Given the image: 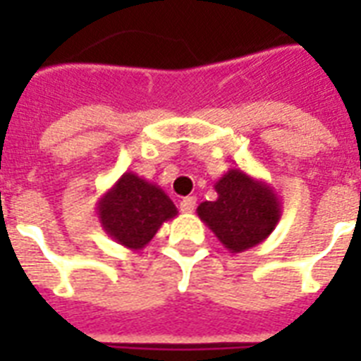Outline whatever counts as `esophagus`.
<instances>
[{"label":"esophagus","mask_w":361,"mask_h":361,"mask_svg":"<svg viewBox=\"0 0 361 361\" xmlns=\"http://www.w3.org/2000/svg\"><path fill=\"white\" fill-rule=\"evenodd\" d=\"M195 208H197V198L195 197H185L180 202V209L183 214H191Z\"/></svg>","instance_id":"1"}]
</instances>
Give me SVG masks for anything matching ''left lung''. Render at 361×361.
<instances>
[{
    "mask_svg": "<svg viewBox=\"0 0 361 361\" xmlns=\"http://www.w3.org/2000/svg\"><path fill=\"white\" fill-rule=\"evenodd\" d=\"M214 187L217 200L202 202L197 214L228 251H247L274 232L283 208L269 183L241 169H228Z\"/></svg>",
    "mask_w": 361,
    "mask_h": 361,
    "instance_id": "obj_1",
    "label": "left lung"
}]
</instances>
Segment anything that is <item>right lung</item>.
Returning a JSON list of instances; mask_svg holds the SVG:
<instances>
[{
  "label": "right lung",
  "mask_w": 361,
  "mask_h": 361,
  "mask_svg": "<svg viewBox=\"0 0 361 361\" xmlns=\"http://www.w3.org/2000/svg\"><path fill=\"white\" fill-rule=\"evenodd\" d=\"M99 223L116 243L140 251L163 223L174 219L178 208L155 183L125 172L97 202Z\"/></svg>",
  "instance_id": "1"
}]
</instances>
